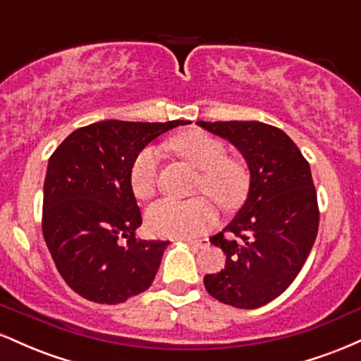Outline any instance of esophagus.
<instances>
[{"label": "esophagus", "instance_id": "34e87169", "mask_svg": "<svg viewBox=\"0 0 361 361\" xmlns=\"http://www.w3.org/2000/svg\"><path fill=\"white\" fill-rule=\"evenodd\" d=\"M183 243L192 247H202L205 244V241H202V239H183Z\"/></svg>", "mask_w": 361, "mask_h": 361}]
</instances>
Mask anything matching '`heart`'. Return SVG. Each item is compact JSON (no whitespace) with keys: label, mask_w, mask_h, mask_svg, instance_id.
Listing matches in <instances>:
<instances>
[{"label":"heart","mask_w":361,"mask_h":361,"mask_svg":"<svg viewBox=\"0 0 361 361\" xmlns=\"http://www.w3.org/2000/svg\"><path fill=\"white\" fill-rule=\"evenodd\" d=\"M171 146L198 169H202L200 190L212 195L222 205H235L247 190V173L241 163L227 157V149L219 139L202 130L186 132L171 140ZM159 152L147 146L139 152L130 168V188L137 198L152 197L157 185ZM219 214L207 197L178 200L163 198L149 207L146 222L149 231L159 238L188 239L217 224Z\"/></svg>","instance_id":"obj_1"}]
</instances>
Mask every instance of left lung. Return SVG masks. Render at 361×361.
I'll return each instance as SVG.
<instances>
[{"mask_svg": "<svg viewBox=\"0 0 361 361\" xmlns=\"http://www.w3.org/2000/svg\"><path fill=\"white\" fill-rule=\"evenodd\" d=\"M229 140L250 169L247 197L226 226L239 235L210 238L226 267L204 276L207 292L222 304L258 309L285 292L299 275L317 235V195L310 166L280 128L256 120L198 122Z\"/></svg>", "mask_w": 361, "mask_h": 361, "instance_id": "left-lung-1", "label": "left lung"}]
</instances>
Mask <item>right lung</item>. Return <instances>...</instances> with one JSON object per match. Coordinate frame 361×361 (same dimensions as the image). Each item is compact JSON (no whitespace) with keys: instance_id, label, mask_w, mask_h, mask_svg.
Returning <instances> with one entry per match:
<instances>
[{"instance_id":"1","label":"right lung","mask_w":361,"mask_h":361,"mask_svg":"<svg viewBox=\"0 0 361 361\" xmlns=\"http://www.w3.org/2000/svg\"><path fill=\"white\" fill-rule=\"evenodd\" d=\"M186 123L102 120L74 130L49 159L44 239L57 271L85 299L122 304L151 287L169 241L135 238L142 217L130 168L149 142Z\"/></svg>"}]
</instances>
